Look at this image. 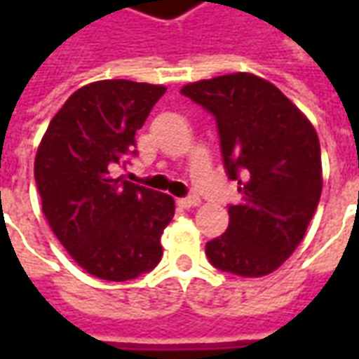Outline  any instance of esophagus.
Listing matches in <instances>:
<instances>
[{
  "mask_svg": "<svg viewBox=\"0 0 359 359\" xmlns=\"http://www.w3.org/2000/svg\"><path fill=\"white\" fill-rule=\"evenodd\" d=\"M179 205L180 208H187V210H190V208H196V205H200V196L188 194L187 198H180Z\"/></svg>",
  "mask_w": 359,
  "mask_h": 359,
  "instance_id": "34e87169",
  "label": "esophagus"
}]
</instances>
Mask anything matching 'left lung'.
<instances>
[{"label":"left lung","mask_w":359,"mask_h":359,"mask_svg":"<svg viewBox=\"0 0 359 359\" xmlns=\"http://www.w3.org/2000/svg\"><path fill=\"white\" fill-rule=\"evenodd\" d=\"M182 95L213 115L221 156L242 202L229 205L225 234L205 244L213 267L264 277L300 244L321 198L316 128L271 82L250 73L187 84Z\"/></svg>","instance_id":"obj_1"}]
</instances>
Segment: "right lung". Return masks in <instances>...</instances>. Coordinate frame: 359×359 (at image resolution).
<instances>
[{
    "label": "right lung",
    "mask_w": 359,
    "mask_h": 359,
    "mask_svg": "<svg viewBox=\"0 0 359 359\" xmlns=\"http://www.w3.org/2000/svg\"><path fill=\"white\" fill-rule=\"evenodd\" d=\"M165 86L100 81L76 90L51 118L34 161L42 211L76 264L105 280H130L163 256L171 196L113 179L136 156V130Z\"/></svg>",
    "instance_id": "right-lung-1"
}]
</instances>
